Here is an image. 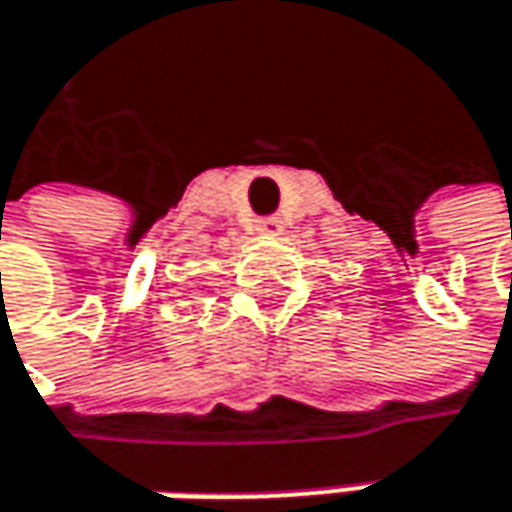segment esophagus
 Returning <instances> with one entry per match:
<instances>
[{"mask_svg":"<svg viewBox=\"0 0 512 512\" xmlns=\"http://www.w3.org/2000/svg\"><path fill=\"white\" fill-rule=\"evenodd\" d=\"M256 229L262 235H280L283 232V221L280 218H262V221H256Z\"/></svg>","mask_w":512,"mask_h":512,"instance_id":"esophagus-1","label":"esophagus"}]
</instances>
